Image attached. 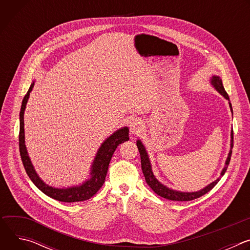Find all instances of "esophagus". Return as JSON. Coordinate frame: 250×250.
<instances>
[{
	"mask_svg": "<svg viewBox=\"0 0 250 250\" xmlns=\"http://www.w3.org/2000/svg\"><path fill=\"white\" fill-rule=\"evenodd\" d=\"M129 130H130L131 134H133V135L136 134L137 135V134L141 133L142 130H144V124H142L139 120H133L130 123Z\"/></svg>",
	"mask_w": 250,
	"mask_h": 250,
	"instance_id": "esophagus-1",
	"label": "esophagus"
}]
</instances>
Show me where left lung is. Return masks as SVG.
Wrapping results in <instances>:
<instances>
[{
    "mask_svg": "<svg viewBox=\"0 0 250 250\" xmlns=\"http://www.w3.org/2000/svg\"><path fill=\"white\" fill-rule=\"evenodd\" d=\"M210 84L221 95H223L229 101V108H230V111L232 113V108H231V104H230V101H229V97L228 93L226 92V90L224 88L223 81H222L221 77L217 76V75H213L210 78ZM136 146H137V148H138L139 153H140L141 169H142V172H144V175L146 177V183L158 196H160L162 198H165L167 200H171V201H181V202H183V201H192V200H195L197 198H200L201 196H203L206 193H208V191H210L213 187H215L218 184V182L221 180L222 176H224V174L226 173V171L228 169V166L229 164V161H230L231 152H232L231 149L233 147V131L231 130V132H230V150L229 152L228 158H227L226 163H225V167L223 168L220 177L218 178L217 180L211 182L210 184H208V186H206L205 188H203L202 190L197 191V192H181V191L173 190V189L168 188L167 186L163 185L161 182H159L156 179V177L154 176V174L152 172V166H151V163H150V160H149L148 153H147L144 144L141 142V140L138 139L136 141Z\"/></svg>",
    "mask_w": 250,
    "mask_h": 250,
    "instance_id": "1",
    "label": "left lung"
}]
</instances>
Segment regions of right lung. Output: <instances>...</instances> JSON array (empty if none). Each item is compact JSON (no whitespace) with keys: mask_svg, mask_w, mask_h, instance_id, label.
<instances>
[{"mask_svg":"<svg viewBox=\"0 0 250 250\" xmlns=\"http://www.w3.org/2000/svg\"><path fill=\"white\" fill-rule=\"evenodd\" d=\"M34 86V81L31 83L26 95L24 96L20 112V152L22 164L24 166L25 172L30 178L32 183L37 186L42 193L47 195L48 197L65 203H73V202H82L89 200L92 198L103 186L106 172H108L110 161L113 157V154L118 147L119 145L129 139L128 137V127L124 126L118 130H116L113 134H111L101 145L100 148L97 151V154L94 158V161L91 165L90 170V178L80 185L68 187V188H55L47 185L39 174L35 171L31 160L28 156L25 141H24V122L23 115L25 111V106L29 98V94L32 91Z\"/></svg>","mask_w":250,"mask_h":250,"instance_id":"add662e5","label":"right lung"}]
</instances>
